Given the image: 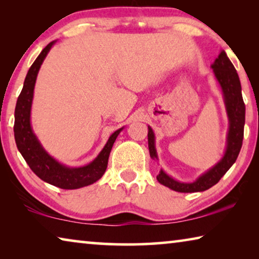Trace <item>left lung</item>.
Masks as SVG:
<instances>
[{
	"label": "left lung",
	"instance_id": "1",
	"mask_svg": "<svg viewBox=\"0 0 259 259\" xmlns=\"http://www.w3.org/2000/svg\"><path fill=\"white\" fill-rule=\"evenodd\" d=\"M214 75L221 84L223 93H224L227 115L230 119V130L227 136V148L224 157L221 162L210 169L208 172L202 175L198 181L194 183H179L176 182L163 171L156 176L160 184L171 190L181 193H193L202 192L212 187L221 181L234 162L238 159L241 147H242L244 120H245V106L241 93V83L239 75L236 73L233 64L231 63L225 51H222L214 60L212 65ZM148 150L152 159H156V151L154 146V134L148 126Z\"/></svg>",
	"mask_w": 259,
	"mask_h": 259
}]
</instances>
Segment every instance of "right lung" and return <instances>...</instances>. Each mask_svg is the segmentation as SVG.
Listing matches in <instances>:
<instances>
[{"instance_id":"right-lung-1","label":"right lung","mask_w":259,"mask_h":259,"mask_svg":"<svg viewBox=\"0 0 259 259\" xmlns=\"http://www.w3.org/2000/svg\"><path fill=\"white\" fill-rule=\"evenodd\" d=\"M55 42H50L30 66L26 75L23 90L18 97L15 109V139L21 155L27 162L32 171L40 177L42 181L51 184L63 190H75V188L84 187L97 182L103 176L107 168L109 153L115 142L117 135L122 129L116 130L111 137L103 151L96 159L82 168H67L52 159L48 153L43 150L37 138L32 131L30 126V106L34 93V85L41 65L45 60L48 52L54 46Z\"/></svg>"}]
</instances>
